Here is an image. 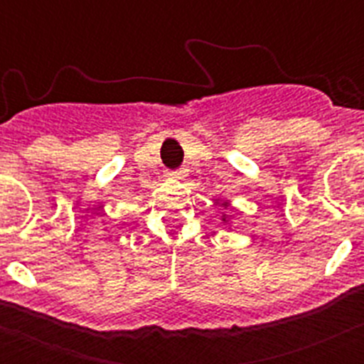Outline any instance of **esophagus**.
<instances>
[{
    "label": "esophagus",
    "instance_id": "1",
    "mask_svg": "<svg viewBox=\"0 0 364 364\" xmlns=\"http://www.w3.org/2000/svg\"><path fill=\"white\" fill-rule=\"evenodd\" d=\"M185 178H186L185 168H179V171L171 172V174H168V179H172V181H181V179H185Z\"/></svg>",
    "mask_w": 364,
    "mask_h": 364
}]
</instances>
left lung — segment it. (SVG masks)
<instances>
[{
  "label": "left lung",
  "mask_w": 364,
  "mask_h": 364,
  "mask_svg": "<svg viewBox=\"0 0 364 364\" xmlns=\"http://www.w3.org/2000/svg\"><path fill=\"white\" fill-rule=\"evenodd\" d=\"M218 200H220V199H218ZM218 204H222L223 209H232V205H230L229 200H220ZM230 218H232V216H230L227 211H223L222 216H220V220H222V225H227V223L230 222Z\"/></svg>",
  "instance_id": "left-lung-1"
}]
</instances>
